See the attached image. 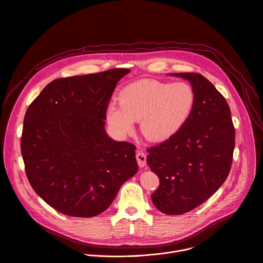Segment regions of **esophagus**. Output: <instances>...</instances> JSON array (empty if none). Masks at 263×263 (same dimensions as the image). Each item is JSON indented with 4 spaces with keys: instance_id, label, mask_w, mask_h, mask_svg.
Wrapping results in <instances>:
<instances>
[{
    "instance_id": "34e87169",
    "label": "esophagus",
    "mask_w": 263,
    "mask_h": 263,
    "mask_svg": "<svg viewBox=\"0 0 263 263\" xmlns=\"http://www.w3.org/2000/svg\"><path fill=\"white\" fill-rule=\"evenodd\" d=\"M136 160H137L138 165L140 166V168H142V166H145L146 163H147V157H146V155L144 153H141V152H138L136 154Z\"/></svg>"
}]
</instances>
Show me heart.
Returning a JSON list of instances; mask_svg holds the SVG:
<instances>
[{
    "instance_id": "heart-1",
    "label": "heart",
    "mask_w": 263,
    "mask_h": 263,
    "mask_svg": "<svg viewBox=\"0 0 263 263\" xmlns=\"http://www.w3.org/2000/svg\"><path fill=\"white\" fill-rule=\"evenodd\" d=\"M194 92L186 83L166 84L144 79L119 92V104L107 107L106 119L119 136L130 134L135 122L144 137L162 142L174 136L185 124L194 106Z\"/></svg>"
}]
</instances>
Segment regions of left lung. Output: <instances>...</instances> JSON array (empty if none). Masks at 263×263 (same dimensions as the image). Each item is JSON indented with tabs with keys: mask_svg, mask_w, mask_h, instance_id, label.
Returning <instances> with one entry per match:
<instances>
[{
	"mask_svg": "<svg viewBox=\"0 0 263 263\" xmlns=\"http://www.w3.org/2000/svg\"><path fill=\"white\" fill-rule=\"evenodd\" d=\"M189 81L194 106L182 128L148 150L147 163L159 178L151 198L166 215H181L209 199L226 181L232 165L235 129L221 93L198 73H171Z\"/></svg>",
	"mask_w": 263,
	"mask_h": 263,
	"instance_id": "obj_1",
	"label": "left lung"
}]
</instances>
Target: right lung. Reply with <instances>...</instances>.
<instances>
[{"instance_id": "add662e5", "label": "right lung", "mask_w": 263, "mask_h": 263, "mask_svg": "<svg viewBox=\"0 0 263 263\" xmlns=\"http://www.w3.org/2000/svg\"><path fill=\"white\" fill-rule=\"evenodd\" d=\"M129 69L58 79L28 107L21 138L27 178L57 211L93 217L109 208L138 164L135 146L105 130L116 84Z\"/></svg>"}]
</instances>
